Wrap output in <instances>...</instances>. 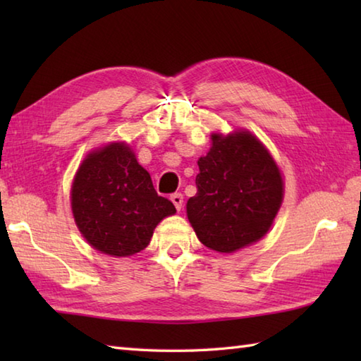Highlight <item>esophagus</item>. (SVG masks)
Wrapping results in <instances>:
<instances>
[{
    "label": "esophagus",
    "instance_id": "esophagus-1",
    "mask_svg": "<svg viewBox=\"0 0 361 361\" xmlns=\"http://www.w3.org/2000/svg\"><path fill=\"white\" fill-rule=\"evenodd\" d=\"M171 198H172V202H173V204H175V208L180 211V209L183 208V194L176 192V194H173Z\"/></svg>",
    "mask_w": 361,
    "mask_h": 361
}]
</instances>
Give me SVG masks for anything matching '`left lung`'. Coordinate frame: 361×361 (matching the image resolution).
I'll return each instance as SVG.
<instances>
[{
    "instance_id": "left-lung-1",
    "label": "left lung",
    "mask_w": 361,
    "mask_h": 361,
    "mask_svg": "<svg viewBox=\"0 0 361 361\" xmlns=\"http://www.w3.org/2000/svg\"><path fill=\"white\" fill-rule=\"evenodd\" d=\"M197 164V194L186 208L200 242L233 252L259 240L283 195L281 172L268 150L248 132L212 135L211 150Z\"/></svg>"
}]
</instances>
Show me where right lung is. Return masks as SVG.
<instances>
[{
	"label": "right lung",
	"instance_id": "obj_1",
	"mask_svg": "<svg viewBox=\"0 0 361 361\" xmlns=\"http://www.w3.org/2000/svg\"><path fill=\"white\" fill-rule=\"evenodd\" d=\"M71 206L91 247L118 257L144 250L159 221L176 212L122 142L105 145L83 161L73 183Z\"/></svg>",
	"mask_w": 361,
	"mask_h": 361
}]
</instances>
